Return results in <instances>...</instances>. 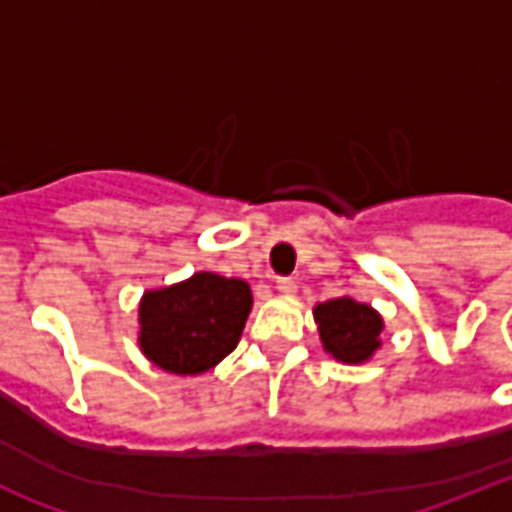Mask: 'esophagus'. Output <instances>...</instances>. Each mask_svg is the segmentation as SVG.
I'll list each match as a JSON object with an SVG mask.
<instances>
[{"instance_id":"obj_1","label":"esophagus","mask_w":512,"mask_h":512,"mask_svg":"<svg viewBox=\"0 0 512 512\" xmlns=\"http://www.w3.org/2000/svg\"><path fill=\"white\" fill-rule=\"evenodd\" d=\"M276 289H279L281 295H295V292H297V281L292 279V276H281V279L276 281Z\"/></svg>"}]
</instances>
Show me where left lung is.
I'll return each mask as SVG.
<instances>
[{
  "label": "left lung",
  "mask_w": 512,
  "mask_h": 512,
  "mask_svg": "<svg viewBox=\"0 0 512 512\" xmlns=\"http://www.w3.org/2000/svg\"><path fill=\"white\" fill-rule=\"evenodd\" d=\"M316 324L324 348L345 364H361L380 348L382 319L369 305L337 297L316 305Z\"/></svg>",
  "instance_id": "obj_1"
}]
</instances>
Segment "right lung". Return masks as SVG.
<instances>
[{
  "label": "right lung",
  "mask_w": 512,
  "mask_h": 512,
  "mask_svg": "<svg viewBox=\"0 0 512 512\" xmlns=\"http://www.w3.org/2000/svg\"><path fill=\"white\" fill-rule=\"evenodd\" d=\"M249 308L247 281L196 273L175 287L143 295L140 348L167 372H207L236 348Z\"/></svg>",
  "instance_id": "add662e5"
}]
</instances>
